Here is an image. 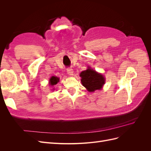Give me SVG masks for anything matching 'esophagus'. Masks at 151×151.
<instances>
[{
	"mask_svg": "<svg viewBox=\"0 0 151 151\" xmlns=\"http://www.w3.org/2000/svg\"><path fill=\"white\" fill-rule=\"evenodd\" d=\"M67 72L68 74L72 75L73 73H74V70H73V69L71 68H68L67 69Z\"/></svg>",
	"mask_w": 151,
	"mask_h": 151,
	"instance_id": "34e87169",
	"label": "esophagus"
}]
</instances>
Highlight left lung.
<instances>
[{"label": "left lung", "instance_id": "left-lung-1", "mask_svg": "<svg viewBox=\"0 0 151 151\" xmlns=\"http://www.w3.org/2000/svg\"><path fill=\"white\" fill-rule=\"evenodd\" d=\"M81 83L89 92L101 89L105 83V78L101 74L88 67V69L81 72Z\"/></svg>", "mask_w": 151, "mask_h": 151}]
</instances>
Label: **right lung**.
I'll list each match as a JSON object with an SVG mask.
<instances>
[{
    "mask_svg": "<svg viewBox=\"0 0 151 151\" xmlns=\"http://www.w3.org/2000/svg\"><path fill=\"white\" fill-rule=\"evenodd\" d=\"M59 81V78L56 76H52L51 77V78L50 79L49 81V84L51 86H53L55 84H57Z\"/></svg>",
    "mask_w": 151,
    "mask_h": 151,
    "instance_id": "add662e5",
    "label": "right lung"
}]
</instances>
